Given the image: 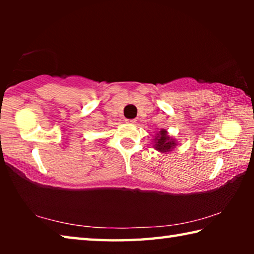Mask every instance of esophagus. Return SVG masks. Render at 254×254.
I'll list each match as a JSON object with an SVG mask.
<instances>
[{"mask_svg":"<svg viewBox=\"0 0 254 254\" xmlns=\"http://www.w3.org/2000/svg\"><path fill=\"white\" fill-rule=\"evenodd\" d=\"M135 121H136L135 119H127V120H126V123H127V124H133V123H135Z\"/></svg>","mask_w":254,"mask_h":254,"instance_id":"obj_1","label":"esophagus"}]
</instances>
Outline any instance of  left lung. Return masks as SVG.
Instances as JSON below:
<instances>
[{
    "label": "left lung",
    "instance_id": "obj_1",
    "mask_svg": "<svg viewBox=\"0 0 254 254\" xmlns=\"http://www.w3.org/2000/svg\"><path fill=\"white\" fill-rule=\"evenodd\" d=\"M175 142L173 140L169 139V136H167L166 134V131L162 130L160 131V136L157 139V142H156V148L157 150L161 152H167V151H170L171 148L175 147Z\"/></svg>",
    "mask_w": 254,
    "mask_h": 254
}]
</instances>
